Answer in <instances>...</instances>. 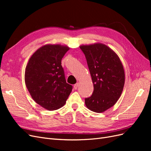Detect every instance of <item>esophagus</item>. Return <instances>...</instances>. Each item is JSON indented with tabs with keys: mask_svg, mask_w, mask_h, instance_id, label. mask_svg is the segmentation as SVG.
Wrapping results in <instances>:
<instances>
[{
	"mask_svg": "<svg viewBox=\"0 0 151 151\" xmlns=\"http://www.w3.org/2000/svg\"><path fill=\"white\" fill-rule=\"evenodd\" d=\"M78 86H79V84H78V83H77V84H74V89H77V87H78Z\"/></svg>",
	"mask_w": 151,
	"mask_h": 151,
	"instance_id": "34e87169",
	"label": "esophagus"
}]
</instances>
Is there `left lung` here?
Masks as SVG:
<instances>
[{"label": "left lung", "instance_id": "1", "mask_svg": "<svg viewBox=\"0 0 151 151\" xmlns=\"http://www.w3.org/2000/svg\"><path fill=\"white\" fill-rule=\"evenodd\" d=\"M92 77L94 91L85 98L90 110L101 113L120 98L125 84V72L119 57L106 45L96 43L80 47Z\"/></svg>", "mask_w": 151, "mask_h": 151}]
</instances>
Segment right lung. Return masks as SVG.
I'll list each match as a JSON object with an SVG mask.
<instances>
[{"label":"right lung","mask_w":151,"mask_h":151,"mask_svg":"<svg viewBox=\"0 0 151 151\" xmlns=\"http://www.w3.org/2000/svg\"><path fill=\"white\" fill-rule=\"evenodd\" d=\"M68 50L60 45H45L33 53L26 67L27 89L34 101L48 110L63 106L72 90L61 63Z\"/></svg>","instance_id":"right-lung-1"}]
</instances>
